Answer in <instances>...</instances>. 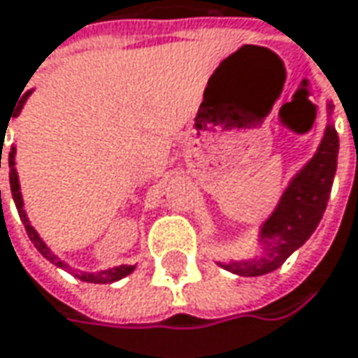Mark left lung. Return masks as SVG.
Here are the masks:
<instances>
[{
    "label": "left lung",
    "instance_id": "obj_1",
    "mask_svg": "<svg viewBox=\"0 0 358 358\" xmlns=\"http://www.w3.org/2000/svg\"><path fill=\"white\" fill-rule=\"evenodd\" d=\"M333 101H327V128L313 158L288 180L271 216L258 226V255L216 262L238 276H262L282 266L317 230L327 210L338 156V136L333 122Z\"/></svg>",
    "mask_w": 358,
    "mask_h": 358
}]
</instances>
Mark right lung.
<instances>
[{
    "label": "right lung",
    "mask_w": 358,
    "mask_h": 358,
    "mask_svg": "<svg viewBox=\"0 0 358 358\" xmlns=\"http://www.w3.org/2000/svg\"><path fill=\"white\" fill-rule=\"evenodd\" d=\"M31 92H34V87H31V90H27L24 96H22V100H20L17 108H15V112H13V117L22 114L25 101H27V98L31 96ZM9 120H11V116H9ZM3 138H6V128H3V132L0 130L1 142H3ZM1 150H3V146H1ZM1 150H0V168H1ZM15 152H17V148H15V146H11V148H9V156H8L9 186H11V196H13L15 208H17V212H20V218H22V222H24V226H25V232H27L29 241L34 242V246H36V248L39 250V255L45 258V260H50V262H52V264H55V266H59V268H64L66 272L73 274L76 278H80V280H84V282H94V285H110V282H116V280H120V278H124V276L132 274L134 268H136V264H120V266H114V268H106V271L87 272V271H78V268H73V266H70L68 262H64L62 258L55 255L54 250H52V248H50V246L43 242V238L39 236L38 230L31 226L29 218H27V214H25L24 196H22V186H20L17 168H15ZM0 204H1V190H0Z\"/></svg>",
    "instance_id": "obj_1"
}]
</instances>
